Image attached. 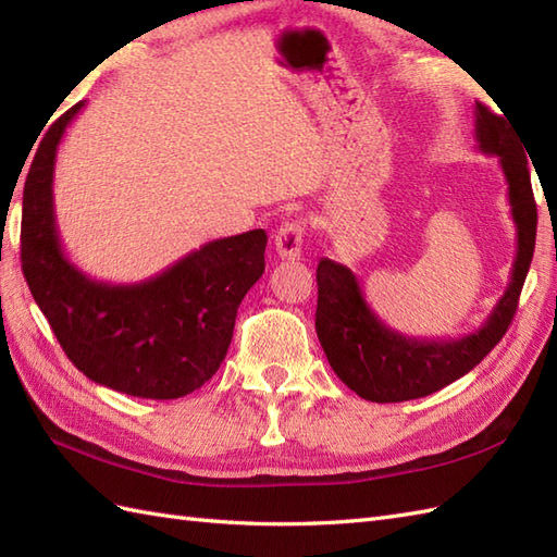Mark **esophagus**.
Here are the masks:
<instances>
[{
  "label": "esophagus",
  "mask_w": 557,
  "mask_h": 557,
  "mask_svg": "<svg viewBox=\"0 0 557 557\" xmlns=\"http://www.w3.org/2000/svg\"><path fill=\"white\" fill-rule=\"evenodd\" d=\"M301 249H304V223L301 220H289L284 223L277 235H275V251L284 261H296L301 258Z\"/></svg>",
  "instance_id": "34e87169"
}]
</instances>
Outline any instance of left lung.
Instances as JSON below:
<instances>
[{"mask_svg": "<svg viewBox=\"0 0 557 557\" xmlns=\"http://www.w3.org/2000/svg\"><path fill=\"white\" fill-rule=\"evenodd\" d=\"M474 139L482 153L498 157L517 235L508 287L480 330L446 342L406 337L370 308L351 268L332 258L318 263V339L337 377L360 398L398 404L444 389L480 366L512 322L536 242L529 159L506 121L491 113L484 103H474Z\"/></svg>", "mask_w": 557, "mask_h": 557, "instance_id": "1", "label": "left lung"}]
</instances>
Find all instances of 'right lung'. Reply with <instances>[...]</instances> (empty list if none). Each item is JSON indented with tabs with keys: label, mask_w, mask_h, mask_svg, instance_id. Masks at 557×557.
<instances>
[{
	"label": "right lung",
	"mask_w": 557,
	"mask_h": 557,
	"mask_svg": "<svg viewBox=\"0 0 557 557\" xmlns=\"http://www.w3.org/2000/svg\"><path fill=\"white\" fill-rule=\"evenodd\" d=\"M49 127L23 187L21 263L35 304L85 377L137 398L187 396L209 382L232 342L237 308L265 270V230L213 239L159 275L111 284L66 256L54 213L57 151L81 113Z\"/></svg>",
	"instance_id": "1"
}]
</instances>
